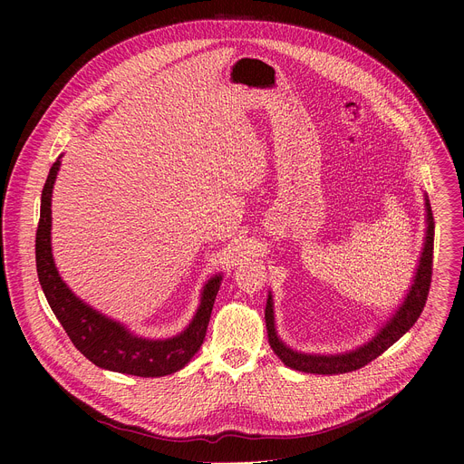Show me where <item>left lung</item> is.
Returning a JSON list of instances; mask_svg holds the SVG:
<instances>
[{
	"label": "left lung",
	"mask_w": 464,
	"mask_h": 464,
	"mask_svg": "<svg viewBox=\"0 0 464 464\" xmlns=\"http://www.w3.org/2000/svg\"><path fill=\"white\" fill-rule=\"evenodd\" d=\"M424 208H426V235L422 251L417 262V270L411 281V286L404 297V301L396 306L389 319L382 323V326L376 330L374 336L365 342L363 345L338 353V354H315V353H301L286 345L281 336L277 334L276 326V310H274V295L268 294L266 310H264V319H266L268 328V342L274 353L281 358V362L295 371L310 372V374H342L356 371L374 358H378L382 353H385L392 343L399 342L408 330L415 324L419 315L422 314V308L428 299L430 283H431V260H433V235H435V222L431 215V206L428 200V194H424Z\"/></svg>",
	"instance_id": "left-lung-1"
}]
</instances>
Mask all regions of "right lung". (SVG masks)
Here are the masks:
<instances>
[{
  "mask_svg": "<svg viewBox=\"0 0 464 464\" xmlns=\"http://www.w3.org/2000/svg\"><path fill=\"white\" fill-rule=\"evenodd\" d=\"M62 158V156H60ZM60 158L53 163L42 190L40 222L36 229V272L45 299L68 333L73 345L97 367L143 378H158L183 369L202 347L222 274L213 276L202 288L190 323L179 334L152 340L131 333V330L84 303L60 277L51 247V198Z\"/></svg>",
  "mask_w": 464,
  "mask_h": 464,
  "instance_id": "obj_1",
  "label": "right lung"
}]
</instances>
